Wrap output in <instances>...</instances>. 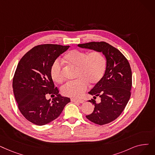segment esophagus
Here are the masks:
<instances>
[{"instance_id":"1","label":"esophagus","mask_w":155,"mask_h":155,"mask_svg":"<svg viewBox=\"0 0 155 155\" xmlns=\"http://www.w3.org/2000/svg\"><path fill=\"white\" fill-rule=\"evenodd\" d=\"M71 101L72 102L78 103H83L84 102V101L83 99H74V98H71Z\"/></svg>"}]
</instances>
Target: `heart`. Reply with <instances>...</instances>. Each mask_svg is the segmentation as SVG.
<instances>
[{"mask_svg":"<svg viewBox=\"0 0 155 155\" xmlns=\"http://www.w3.org/2000/svg\"><path fill=\"white\" fill-rule=\"evenodd\" d=\"M63 61L76 68L75 81L64 84L61 88L63 95L68 97L81 96L87 90L88 84L95 85L103 78L106 69L107 61L105 56L100 51L87 52L74 49L67 52ZM51 75L54 81L61 83L63 75L61 64L56 61L51 66Z\"/></svg>","mask_w":155,"mask_h":155,"instance_id":"heart-1","label":"heart"}]
</instances>
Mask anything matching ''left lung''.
I'll use <instances>...</instances> for the list:
<instances>
[{"label":"left lung","mask_w":155,"mask_h":155,"mask_svg":"<svg viewBox=\"0 0 155 155\" xmlns=\"http://www.w3.org/2000/svg\"><path fill=\"white\" fill-rule=\"evenodd\" d=\"M78 46L101 52L106 58L103 78L89 92L94 96V99L89 101L95 107L93 112L86 118L100 125L109 124L121 115L130 97L132 71L130 64L122 52L105 42H91ZM97 96L101 99L99 104L95 101Z\"/></svg>","instance_id":"1"}]
</instances>
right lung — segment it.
I'll list each match as a JSON object with an SVG mask.
<instances>
[{
    "instance_id": "1",
    "label": "right lung",
    "mask_w": 155,
    "mask_h": 155,
    "mask_svg": "<svg viewBox=\"0 0 155 155\" xmlns=\"http://www.w3.org/2000/svg\"><path fill=\"white\" fill-rule=\"evenodd\" d=\"M70 48L57 44L37 45L20 59L12 80V88L18 108L25 118L37 125H44L56 119L69 97L61 96L51 75L55 60ZM55 96L52 102L46 99Z\"/></svg>"
}]
</instances>
